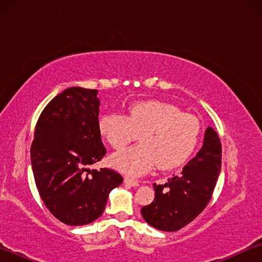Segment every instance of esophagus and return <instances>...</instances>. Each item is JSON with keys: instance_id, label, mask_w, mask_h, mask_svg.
I'll return each instance as SVG.
<instances>
[{"instance_id": "obj_1", "label": "esophagus", "mask_w": 262, "mask_h": 262, "mask_svg": "<svg viewBox=\"0 0 262 262\" xmlns=\"http://www.w3.org/2000/svg\"><path fill=\"white\" fill-rule=\"evenodd\" d=\"M123 183H125L126 185L132 186V187H136V186H139V181L128 178V177H126V178L123 179Z\"/></svg>"}]
</instances>
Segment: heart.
<instances>
[{"label":"heart","mask_w":262,"mask_h":262,"mask_svg":"<svg viewBox=\"0 0 262 262\" xmlns=\"http://www.w3.org/2000/svg\"><path fill=\"white\" fill-rule=\"evenodd\" d=\"M99 132L115 150L140 135V145L115 154L114 167L132 177L148 173L157 165L170 170L183 164L196 147L200 122L192 114L159 100L136 101L126 115L108 113L100 118Z\"/></svg>","instance_id":"heart-1"}]
</instances>
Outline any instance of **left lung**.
I'll return each instance as SVG.
<instances>
[{
    "mask_svg": "<svg viewBox=\"0 0 262 262\" xmlns=\"http://www.w3.org/2000/svg\"><path fill=\"white\" fill-rule=\"evenodd\" d=\"M221 164V140L208 127L200 151L180 173L173 174L164 185L154 184V201L141 209L145 222L162 231L172 232L196 219L212 196Z\"/></svg>",
    "mask_w": 262,
    "mask_h": 262,
    "instance_id": "1",
    "label": "left lung"
}]
</instances>
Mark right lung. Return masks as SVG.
<instances>
[{
  "mask_svg": "<svg viewBox=\"0 0 262 262\" xmlns=\"http://www.w3.org/2000/svg\"><path fill=\"white\" fill-rule=\"evenodd\" d=\"M97 94L94 89L72 86L54 97L38 119L31 144L42 202L53 216L73 227L98 219L110 192L123 180L112 168H89L106 154Z\"/></svg>",
  "mask_w": 262,
  "mask_h": 262,
  "instance_id": "add662e5",
  "label": "right lung"
}]
</instances>
